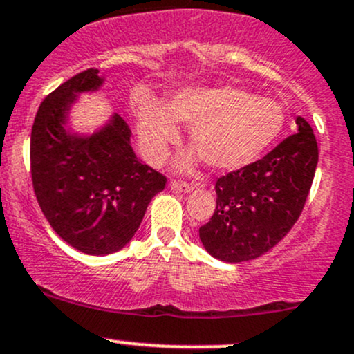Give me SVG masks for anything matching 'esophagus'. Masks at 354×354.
<instances>
[{"label": "esophagus", "mask_w": 354, "mask_h": 354, "mask_svg": "<svg viewBox=\"0 0 354 354\" xmlns=\"http://www.w3.org/2000/svg\"><path fill=\"white\" fill-rule=\"evenodd\" d=\"M193 188H195L193 185L181 183V181H171V185H169V189L173 193H189V192H193Z\"/></svg>", "instance_id": "obj_1"}]
</instances>
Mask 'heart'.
<instances>
[{"label":"heart","mask_w":354,"mask_h":354,"mask_svg":"<svg viewBox=\"0 0 354 354\" xmlns=\"http://www.w3.org/2000/svg\"><path fill=\"white\" fill-rule=\"evenodd\" d=\"M174 122L188 124L189 142L213 169L232 171L269 149L284 129L286 114L277 100L232 85L183 88L171 97L166 109L147 100L138 109V134L151 165H161L180 138ZM183 166H189V159Z\"/></svg>","instance_id":"obj_1"}]
</instances>
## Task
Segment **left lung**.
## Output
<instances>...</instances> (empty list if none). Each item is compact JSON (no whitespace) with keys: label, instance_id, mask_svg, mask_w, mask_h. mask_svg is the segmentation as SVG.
<instances>
[{"label":"left lung","instance_id":"8db88e82","mask_svg":"<svg viewBox=\"0 0 354 354\" xmlns=\"http://www.w3.org/2000/svg\"><path fill=\"white\" fill-rule=\"evenodd\" d=\"M296 124L297 133L269 154L216 180V208L200 228L212 257L228 263L257 259L294 227L319 158L313 127L301 115Z\"/></svg>","mask_w":354,"mask_h":354}]
</instances>
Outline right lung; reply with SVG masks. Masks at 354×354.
<instances>
[{
	"instance_id": "right-lung-1",
	"label": "right lung",
	"mask_w": 354,
	"mask_h": 354,
	"mask_svg": "<svg viewBox=\"0 0 354 354\" xmlns=\"http://www.w3.org/2000/svg\"><path fill=\"white\" fill-rule=\"evenodd\" d=\"M102 84L99 70L88 68L46 95L30 142L33 189L45 218L60 239L88 255L126 247L166 185V176L134 154L120 115L112 114L94 134L67 127L77 97Z\"/></svg>"
}]
</instances>
